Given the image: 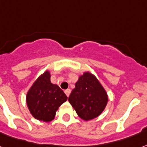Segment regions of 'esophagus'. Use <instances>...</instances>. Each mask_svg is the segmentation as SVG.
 Returning <instances> with one entry per match:
<instances>
[{"instance_id":"1","label":"esophagus","mask_w":147,"mask_h":147,"mask_svg":"<svg viewBox=\"0 0 147 147\" xmlns=\"http://www.w3.org/2000/svg\"><path fill=\"white\" fill-rule=\"evenodd\" d=\"M70 92H71V90L69 89V88H68V89H66V90H65V93L66 94V96L69 97V95H70Z\"/></svg>"}]
</instances>
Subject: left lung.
I'll return each instance as SVG.
<instances>
[{
  "label": "left lung",
  "instance_id": "1",
  "mask_svg": "<svg viewBox=\"0 0 147 147\" xmlns=\"http://www.w3.org/2000/svg\"><path fill=\"white\" fill-rule=\"evenodd\" d=\"M69 101L80 118L90 120L102 113L108 96L98 79L91 73L86 72L78 78Z\"/></svg>",
  "mask_w": 147,
  "mask_h": 147
}]
</instances>
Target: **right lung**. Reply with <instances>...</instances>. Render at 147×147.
Instances as JSON below:
<instances>
[{"mask_svg":"<svg viewBox=\"0 0 147 147\" xmlns=\"http://www.w3.org/2000/svg\"><path fill=\"white\" fill-rule=\"evenodd\" d=\"M68 97L59 86L50 81V73L45 71L34 82L27 94L26 100L31 115L37 119L49 122Z\"/></svg>","mask_w":147,"mask_h":147,"instance_id":"add662e5","label":"right lung"}]
</instances>
